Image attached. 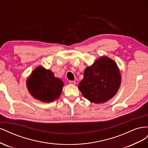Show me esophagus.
Segmentation results:
<instances>
[{
    "mask_svg": "<svg viewBox=\"0 0 148 148\" xmlns=\"http://www.w3.org/2000/svg\"><path fill=\"white\" fill-rule=\"evenodd\" d=\"M69 83H70V84L75 85V84H76V82H75V81H70V82H69Z\"/></svg>",
    "mask_w": 148,
    "mask_h": 148,
    "instance_id": "1",
    "label": "esophagus"
}]
</instances>
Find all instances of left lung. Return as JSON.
I'll return each mask as SVG.
<instances>
[{
  "instance_id": "obj_1",
  "label": "left lung",
  "mask_w": 148,
  "mask_h": 148,
  "mask_svg": "<svg viewBox=\"0 0 148 148\" xmlns=\"http://www.w3.org/2000/svg\"><path fill=\"white\" fill-rule=\"evenodd\" d=\"M121 82L122 77L117 64L110 58L102 56L85 69L78 89L88 101L101 104L117 94Z\"/></svg>"
}]
</instances>
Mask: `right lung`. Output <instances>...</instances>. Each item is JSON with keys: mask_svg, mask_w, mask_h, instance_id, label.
Returning a JSON list of instances; mask_svg holds the SVG:
<instances>
[{"mask_svg": "<svg viewBox=\"0 0 148 148\" xmlns=\"http://www.w3.org/2000/svg\"><path fill=\"white\" fill-rule=\"evenodd\" d=\"M64 84L55 77L52 71L42 66L36 67L26 79V87L34 99L42 102H51L58 99Z\"/></svg>", "mask_w": 148, "mask_h": 148, "instance_id": "1", "label": "right lung"}]
</instances>
